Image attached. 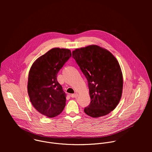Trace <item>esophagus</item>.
I'll return each instance as SVG.
<instances>
[{
  "instance_id": "34e87169",
  "label": "esophagus",
  "mask_w": 152,
  "mask_h": 152,
  "mask_svg": "<svg viewBox=\"0 0 152 152\" xmlns=\"http://www.w3.org/2000/svg\"><path fill=\"white\" fill-rule=\"evenodd\" d=\"M77 93H75V94H72L71 95V97H72V98H76V97H77Z\"/></svg>"
}]
</instances>
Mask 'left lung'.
Masks as SVG:
<instances>
[{
    "instance_id": "1",
    "label": "left lung",
    "mask_w": 152,
    "mask_h": 152,
    "mask_svg": "<svg viewBox=\"0 0 152 152\" xmlns=\"http://www.w3.org/2000/svg\"><path fill=\"white\" fill-rule=\"evenodd\" d=\"M88 81L91 102L84 112L97 118L113 111L122 94L123 75L113 55L96 45L77 49L72 52Z\"/></svg>"
}]
</instances>
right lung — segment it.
Listing matches in <instances>:
<instances>
[{
    "label": "right lung",
    "mask_w": 152,
    "mask_h": 152,
    "mask_svg": "<svg viewBox=\"0 0 152 152\" xmlns=\"http://www.w3.org/2000/svg\"><path fill=\"white\" fill-rule=\"evenodd\" d=\"M71 56L69 49L54 48L38 58L30 69L28 83L30 100L35 110L46 117L58 115L66 106V94L56 77Z\"/></svg>",
    "instance_id": "right-lung-1"
}]
</instances>
